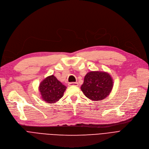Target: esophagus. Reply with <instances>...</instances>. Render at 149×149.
I'll return each instance as SVG.
<instances>
[{
    "label": "esophagus",
    "mask_w": 149,
    "mask_h": 149,
    "mask_svg": "<svg viewBox=\"0 0 149 149\" xmlns=\"http://www.w3.org/2000/svg\"><path fill=\"white\" fill-rule=\"evenodd\" d=\"M69 86H78L77 82H70L68 83Z\"/></svg>",
    "instance_id": "1"
}]
</instances>
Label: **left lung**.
<instances>
[{"label": "left lung", "mask_w": 149, "mask_h": 149, "mask_svg": "<svg viewBox=\"0 0 149 149\" xmlns=\"http://www.w3.org/2000/svg\"><path fill=\"white\" fill-rule=\"evenodd\" d=\"M113 79L107 72L94 71L87 73L81 88L86 97L93 100H102L112 91Z\"/></svg>", "instance_id": "left-lung-1"}]
</instances>
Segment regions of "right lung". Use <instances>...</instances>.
Here are the masks:
<instances>
[{"label": "right lung", "mask_w": 149, "mask_h": 149, "mask_svg": "<svg viewBox=\"0 0 149 149\" xmlns=\"http://www.w3.org/2000/svg\"><path fill=\"white\" fill-rule=\"evenodd\" d=\"M38 88L41 99L44 101L54 103L63 97L67 87L59 82L54 75H51L40 83Z\"/></svg>", "instance_id": "right-lung-1"}]
</instances>
